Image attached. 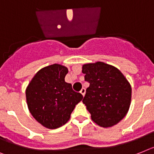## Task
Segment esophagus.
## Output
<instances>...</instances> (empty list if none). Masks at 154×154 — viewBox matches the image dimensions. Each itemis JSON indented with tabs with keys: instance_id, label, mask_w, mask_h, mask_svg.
I'll use <instances>...</instances> for the list:
<instances>
[{
	"instance_id": "obj_1",
	"label": "esophagus",
	"mask_w": 154,
	"mask_h": 154,
	"mask_svg": "<svg viewBox=\"0 0 154 154\" xmlns=\"http://www.w3.org/2000/svg\"><path fill=\"white\" fill-rule=\"evenodd\" d=\"M85 92H86V90H85V88H82L81 90V95H83V96H85Z\"/></svg>"
}]
</instances>
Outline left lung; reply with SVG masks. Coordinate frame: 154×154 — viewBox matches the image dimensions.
<instances>
[{
  "label": "left lung",
  "instance_id": "8db88e82",
  "mask_svg": "<svg viewBox=\"0 0 154 154\" xmlns=\"http://www.w3.org/2000/svg\"><path fill=\"white\" fill-rule=\"evenodd\" d=\"M86 89L83 103L95 124L103 128L117 125L126 116L131 105V87L124 74L103 62L82 66Z\"/></svg>",
  "mask_w": 154,
  "mask_h": 154
}]
</instances>
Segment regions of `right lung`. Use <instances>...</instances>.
<instances>
[{
    "mask_svg": "<svg viewBox=\"0 0 154 154\" xmlns=\"http://www.w3.org/2000/svg\"><path fill=\"white\" fill-rule=\"evenodd\" d=\"M67 67L52 64L40 69L26 89L29 111L38 123L49 129L65 125L77 103L81 93L75 92L65 81Z\"/></svg>",
    "mask_w": 154,
    "mask_h": 154,
    "instance_id": "add662e5",
    "label": "right lung"
}]
</instances>
